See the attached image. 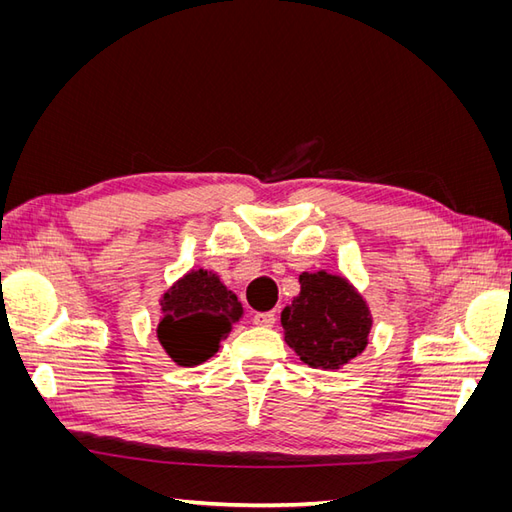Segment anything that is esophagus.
Wrapping results in <instances>:
<instances>
[{"label":"esophagus","instance_id":"1","mask_svg":"<svg viewBox=\"0 0 512 512\" xmlns=\"http://www.w3.org/2000/svg\"><path fill=\"white\" fill-rule=\"evenodd\" d=\"M252 322L256 324V327H267V329H271L273 324H275V314H273V312H258V314H254Z\"/></svg>","mask_w":512,"mask_h":512}]
</instances>
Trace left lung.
Here are the masks:
<instances>
[{"instance_id": "8db88e82", "label": "left lung", "mask_w": 512, "mask_h": 512, "mask_svg": "<svg viewBox=\"0 0 512 512\" xmlns=\"http://www.w3.org/2000/svg\"><path fill=\"white\" fill-rule=\"evenodd\" d=\"M301 290L282 312L284 342L314 369H342L369 344L374 316L348 277L303 271Z\"/></svg>"}]
</instances>
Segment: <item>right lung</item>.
I'll return each instance as SVG.
<instances>
[{
  "label": "right lung",
  "mask_w": 512,
  "mask_h": 512,
  "mask_svg": "<svg viewBox=\"0 0 512 512\" xmlns=\"http://www.w3.org/2000/svg\"><path fill=\"white\" fill-rule=\"evenodd\" d=\"M241 318V301L218 273L190 269L164 290L156 335L170 361L194 367L220 350Z\"/></svg>",
  "instance_id": "1"
}]
</instances>
